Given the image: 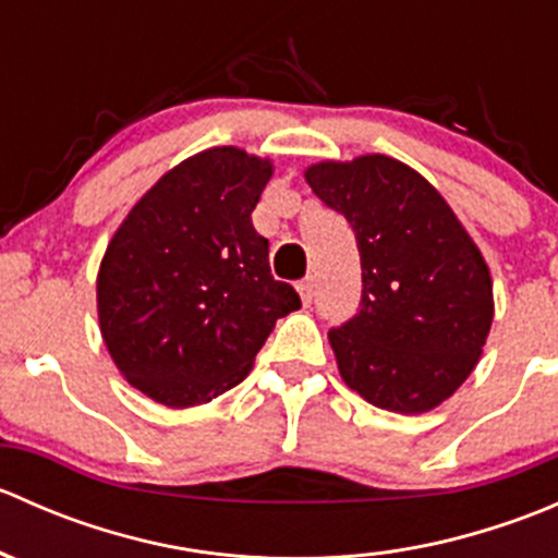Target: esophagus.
Returning a JSON list of instances; mask_svg holds the SVG:
<instances>
[{
	"instance_id": "esophagus-1",
	"label": "esophagus",
	"mask_w": 558,
	"mask_h": 558,
	"mask_svg": "<svg viewBox=\"0 0 558 558\" xmlns=\"http://www.w3.org/2000/svg\"><path fill=\"white\" fill-rule=\"evenodd\" d=\"M296 289H300L302 302H305V305H311V302H313V294H315V280H313V278L300 280V286H296Z\"/></svg>"
}]
</instances>
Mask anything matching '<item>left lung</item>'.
I'll list each match as a JSON object with an SVG mask.
<instances>
[{"label":"left lung","mask_w":558,"mask_h":558,"mask_svg":"<svg viewBox=\"0 0 558 558\" xmlns=\"http://www.w3.org/2000/svg\"><path fill=\"white\" fill-rule=\"evenodd\" d=\"M318 199L351 223L362 302L331 326L342 380L369 404L415 415L466 380L494 318L481 251L435 185L373 154L305 172Z\"/></svg>","instance_id":"8db88e82"}]
</instances>
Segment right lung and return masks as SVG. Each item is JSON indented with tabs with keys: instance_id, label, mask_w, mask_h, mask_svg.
Here are the masks:
<instances>
[{
	"instance_id": "obj_1",
	"label": "right lung",
	"mask_w": 558,
	"mask_h": 558,
	"mask_svg": "<svg viewBox=\"0 0 558 558\" xmlns=\"http://www.w3.org/2000/svg\"><path fill=\"white\" fill-rule=\"evenodd\" d=\"M272 165L210 148L170 170L126 216L97 278L99 326L123 378L167 408L245 380L275 320L302 307L269 275L251 213Z\"/></svg>"
}]
</instances>
